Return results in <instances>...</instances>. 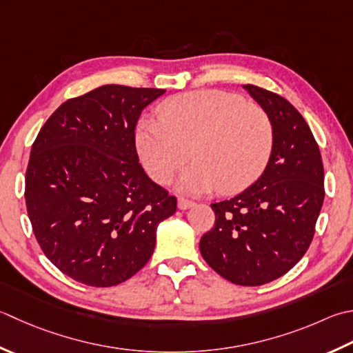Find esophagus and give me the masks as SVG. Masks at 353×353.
<instances>
[{
	"instance_id": "esophagus-1",
	"label": "esophagus",
	"mask_w": 353,
	"mask_h": 353,
	"mask_svg": "<svg viewBox=\"0 0 353 353\" xmlns=\"http://www.w3.org/2000/svg\"><path fill=\"white\" fill-rule=\"evenodd\" d=\"M177 206H179V210H188V208H191V206H194V202H192V200L185 199V197H179Z\"/></svg>"
}]
</instances>
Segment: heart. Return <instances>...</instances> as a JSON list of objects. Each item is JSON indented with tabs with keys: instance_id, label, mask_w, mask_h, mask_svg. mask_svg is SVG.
Wrapping results in <instances>:
<instances>
[{
	"instance_id": "1",
	"label": "heart",
	"mask_w": 353,
	"mask_h": 353,
	"mask_svg": "<svg viewBox=\"0 0 353 353\" xmlns=\"http://www.w3.org/2000/svg\"><path fill=\"white\" fill-rule=\"evenodd\" d=\"M157 117L139 123L136 150L159 185L168 183L190 156L192 165L181 179L185 191L217 188L232 194L257 181L271 159V116L236 93L203 90L179 94L159 105Z\"/></svg>"
}]
</instances>
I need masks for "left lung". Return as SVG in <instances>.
I'll use <instances>...</instances> for the list:
<instances>
[{
    "mask_svg": "<svg viewBox=\"0 0 353 353\" xmlns=\"http://www.w3.org/2000/svg\"><path fill=\"white\" fill-rule=\"evenodd\" d=\"M245 88L271 116L274 150L250 188L211 203L216 222L200 239V254L234 285L261 286L306 254L324 200V168L319 143L292 103L257 85Z\"/></svg>",
    "mask_w": 353,
    "mask_h": 353,
    "instance_id": "8db88e82",
    "label": "left lung"
}]
</instances>
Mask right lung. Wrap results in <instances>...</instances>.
Listing matches in <instances>:
<instances>
[{"label": "right lung", "mask_w": 353, "mask_h": 353, "mask_svg": "<svg viewBox=\"0 0 353 353\" xmlns=\"http://www.w3.org/2000/svg\"><path fill=\"white\" fill-rule=\"evenodd\" d=\"M161 88L108 84L58 107L32 145L26 206L46 257L87 286L110 288L147 265L177 199L145 174L136 123Z\"/></svg>", "instance_id": "right-lung-1"}]
</instances>
